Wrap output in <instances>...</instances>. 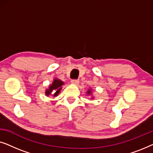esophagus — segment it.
I'll use <instances>...</instances> for the list:
<instances>
[{
    "label": "esophagus",
    "mask_w": 153,
    "mask_h": 153,
    "mask_svg": "<svg viewBox=\"0 0 153 153\" xmlns=\"http://www.w3.org/2000/svg\"><path fill=\"white\" fill-rule=\"evenodd\" d=\"M71 83H72V84L77 85L79 83V81L77 80V79H72V80H71Z\"/></svg>",
    "instance_id": "34e87169"
}]
</instances>
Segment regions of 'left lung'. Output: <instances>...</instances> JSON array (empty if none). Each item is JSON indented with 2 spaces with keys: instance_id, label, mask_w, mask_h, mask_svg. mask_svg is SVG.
Here are the masks:
<instances>
[{
  "instance_id": "1",
  "label": "left lung",
  "mask_w": 153,
  "mask_h": 153,
  "mask_svg": "<svg viewBox=\"0 0 153 153\" xmlns=\"http://www.w3.org/2000/svg\"><path fill=\"white\" fill-rule=\"evenodd\" d=\"M92 92H93V91H92V88H89V89L88 90L87 92H86L87 95H91V94H92ZM91 99H94V97H91Z\"/></svg>"
}]
</instances>
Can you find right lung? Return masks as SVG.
Instances as JSON below:
<instances>
[{
	"instance_id": "1",
	"label": "right lung",
	"mask_w": 153,
	"mask_h": 153,
	"mask_svg": "<svg viewBox=\"0 0 153 153\" xmlns=\"http://www.w3.org/2000/svg\"><path fill=\"white\" fill-rule=\"evenodd\" d=\"M64 82L59 79H54L51 84H50L48 88L45 90V95L47 97L53 96V97H57L61 91Z\"/></svg>"
}]
</instances>
